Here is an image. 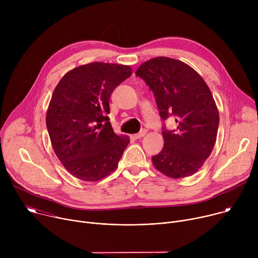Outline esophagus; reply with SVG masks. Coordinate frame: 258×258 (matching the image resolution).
Returning <instances> with one entry per match:
<instances>
[{
    "mask_svg": "<svg viewBox=\"0 0 258 258\" xmlns=\"http://www.w3.org/2000/svg\"><path fill=\"white\" fill-rule=\"evenodd\" d=\"M146 134H147V131H146V130H142V131L139 132L138 134H135V135H134V138H135V139H141V138H143Z\"/></svg>",
    "mask_w": 258,
    "mask_h": 258,
    "instance_id": "esophagus-1",
    "label": "esophagus"
}]
</instances>
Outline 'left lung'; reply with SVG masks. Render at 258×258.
<instances>
[{"label":"left lung","instance_id":"1","mask_svg":"<svg viewBox=\"0 0 258 258\" xmlns=\"http://www.w3.org/2000/svg\"><path fill=\"white\" fill-rule=\"evenodd\" d=\"M136 76L153 92L162 120L174 116L176 128L162 126L164 146L152 157L157 170L171 178L194 174L209 157L219 115L203 79L181 61L157 57L143 63Z\"/></svg>","mask_w":258,"mask_h":258}]
</instances>
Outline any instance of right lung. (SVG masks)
Instances as JSON below:
<instances>
[{"label":"right lung","mask_w":258,"mask_h":258,"mask_svg":"<svg viewBox=\"0 0 258 258\" xmlns=\"http://www.w3.org/2000/svg\"><path fill=\"white\" fill-rule=\"evenodd\" d=\"M132 73L131 66L94 62L68 71L55 88L47 128L58 159L73 176L97 181L116 169L130 139L113 132L109 100Z\"/></svg>","instance_id":"obj_1"}]
</instances>
